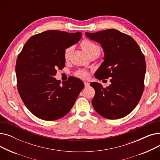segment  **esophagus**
Listing matches in <instances>:
<instances>
[{
    "label": "esophagus",
    "instance_id": "34e87169",
    "mask_svg": "<svg viewBox=\"0 0 160 160\" xmlns=\"http://www.w3.org/2000/svg\"><path fill=\"white\" fill-rule=\"evenodd\" d=\"M84 85H85V88H88L89 86V83L84 82Z\"/></svg>",
    "mask_w": 160,
    "mask_h": 160
}]
</instances>
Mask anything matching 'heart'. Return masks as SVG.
Segmentation results:
<instances>
[{"label":"heart","instance_id":"obj_1","mask_svg":"<svg viewBox=\"0 0 160 160\" xmlns=\"http://www.w3.org/2000/svg\"><path fill=\"white\" fill-rule=\"evenodd\" d=\"M81 46H82V48H83V50H84V52L86 53V54L88 56H89L90 54H93V53H95V52H98L99 54L100 53V47L97 45L95 44L94 43H93V42H91L90 41L83 40L82 42ZM72 50H73L72 47H69L65 50L64 58L65 60H69V59L70 58V56L72 52ZM75 75L80 78L85 79L88 77V74L84 70H79L77 72H76Z\"/></svg>","mask_w":160,"mask_h":160}]
</instances>
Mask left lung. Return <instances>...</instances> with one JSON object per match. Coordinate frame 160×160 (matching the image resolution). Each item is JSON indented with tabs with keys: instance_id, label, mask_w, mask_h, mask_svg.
I'll use <instances>...</instances> for the list:
<instances>
[{
	"instance_id": "obj_1",
	"label": "left lung",
	"mask_w": 160,
	"mask_h": 160,
	"mask_svg": "<svg viewBox=\"0 0 160 160\" xmlns=\"http://www.w3.org/2000/svg\"><path fill=\"white\" fill-rule=\"evenodd\" d=\"M85 34L101 45L104 53V62L95 72V77L98 80L111 77V84L106 88L98 82L90 83L95 91L92 105L106 119L127 116L138 105L144 90L143 54L135 40L119 30L108 29Z\"/></svg>"
}]
</instances>
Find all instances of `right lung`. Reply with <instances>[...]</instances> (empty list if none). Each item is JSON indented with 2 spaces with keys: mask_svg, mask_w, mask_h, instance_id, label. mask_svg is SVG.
<instances>
[{
  "mask_svg": "<svg viewBox=\"0 0 160 160\" xmlns=\"http://www.w3.org/2000/svg\"><path fill=\"white\" fill-rule=\"evenodd\" d=\"M81 38L80 32L47 30L31 37L19 54L15 66L19 93L24 105L38 118H62L70 112L84 88L78 78L72 77L62 85L54 78L56 69L65 66V50Z\"/></svg>",
  "mask_w": 160,
  "mask_h": 160,
  "instance_id": "obj_1",
  "label": "right lung"
}]
</instances>
